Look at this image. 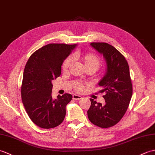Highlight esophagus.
Listing matches in <instances>:
<instances>
[{"label": "esophagus", "instance_id": "1", "mask_svg": "<svg viewBox=\"0 0 155 155\" xmlns=\"http://www.w3.org/2000/svg\"><path fill=\"white\" fill-rule=\"evenodd\" d=\"M73 98L75 100H81L82 98V97L81 96L77 95V94H73Z\"/></svg>", "mask_w": 155, "mask_h": 155}]
</instances>
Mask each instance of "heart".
<instances>
[{"label": "heart", "instance_id": "heart-1", "mask_svg": "<svg viewBox=\"0 0 155 155\" xmlns=\"http://www.w3.org/2000/svg\"><path fill=\"white\" fill-rule=\"evenodd\" d=\"M76 58L80 59L82 61V63H83L86 69L93 70L94 72L99 69V67L102 64L101 59H100L98 55L94 53H87L83 54V55H81L79 53H74L73 54V56L68 57L63 61L62 64V70L64 72H66L69 70L72 63H73V59ZM83 86L84 85L82 82L78 81L74 83V87L77 91H81L82 89L83 88Z\"/></svg>", "mask_w": 155, "mask_h": 155}]
</instances>
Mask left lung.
Wrapping results in <instances>:
<instances>
[{
    "instance_id": "8db88e82",
    "label": "left lung",
    "mask_w": 155,
    "mask_h": 155,
    "mask_svg": "<svg viewBox=\"0 0 155 155\" xmlns=\"http://www.w3.org/2000/svg\"><path fill=\"white\" fill-rule=\"evenodd\" d=\"M92 48L102 54L107 63V71L99 86L105 93V104L91 98L88 117L91 123L102 128L112 127L124 117L133 94V86L127 60L117 49L107 43L92 42Z\"/></svg>"
}]
</instances>
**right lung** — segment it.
<instances>
[{"label": "right lung", "instance_id": "1", "mask_svg": "<svg viewBox=\"0 0 155 155\" xmlns=\"http://www.w3.org/2000/svg\"><path fill=\"white\" fill-rule=\"evenodd\" d=\"M76 46L48 44L32 53L25 66L21 86V100L28 116L39 127H55L65 117L66 106L73 96L64 94L53 99L51 82L60 76L63 61Z\"/></svg>", "mask_w": 155, "mask_h": 155}]
</instances>
